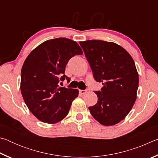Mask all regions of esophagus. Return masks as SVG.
Here are the masks:
<instances>
[{
  "instance_id": "obj_1",
  "label": "esophagus",
  "mask_w": 158,
  "mask_h": 158,
  "mask_svg": "<svg viewBox=\"0 0 158 158\" xmlns=\"http://www.w3.org/2000/svg\"><path fill=\"white\" fill-rule=\"evenodd\" d=\"M86 92H87L86 90H79V93H81V94H82V95L85 94V93H86Z\"/></svg>"
}]
</instances>
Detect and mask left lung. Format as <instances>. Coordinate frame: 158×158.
<instances>
[{
	"instance_id": "1",
	"label": "left lung",
	"mask_w": 158,
	"mask_h": 158,
	"mask_svg": "<svg viewBox=\"0 0 158 158\" xmlns=\"http://www.w3.org/2000/svg\"><path fill=\"white\" fill-rule=\"evenodd\" d=\"M95 81L102 83L96 105L89 109L105 126L116 125L129 114L137 99L139 74L134 60L124 48L98 40L80 42Z\"/></svg>"
}]
</instances>
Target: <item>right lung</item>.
Returning a JSON list of instances; mask_svg holds the SVG:
<instances>
[{"instance_id":"right-lung-1","label":"right lung","mask_w":158,"mask_h":158,"mask_svg":"<svg viewBox=\"0 0 158 158\" xmlns=\"http://www.w3.org/2000/svg\"><path fill=\"white\" fill-rule=\"evenodd\" d=\"M82 53L76 42L59 37L44 42L26 58L21 68V92L28 109L40 121L53 124L68 115L79 90L60 87L59 83L69 81L65 74L67 63Z\"/></svg>"}]
</instances>
